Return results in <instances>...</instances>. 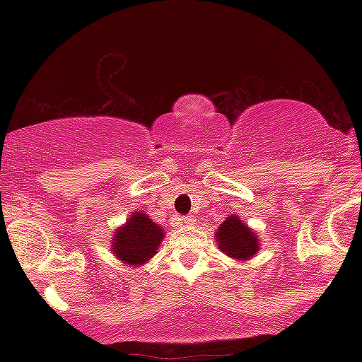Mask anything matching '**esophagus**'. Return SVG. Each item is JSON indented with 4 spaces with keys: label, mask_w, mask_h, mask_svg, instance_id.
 <instances>
[{
    "label": "esophagus",
    "mask_w": 362,
    "mask_h": 362,
    "mask_svg": "<svg viewBox=\"0 0 362 362\" xmlns=\"http://www.w3.org/2000/svg\"><path fill=\"white\" fill-rule=\"evenodd\" d=\"M180 221L187 224V226H192V224H195V219L192 218V216H184V218H180Z\"/></svg>",
    "instance_id": "34e87169"
}]
</instances>
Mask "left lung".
Segmentation results:
<instances>
[{
  "mask_svg": "<svg viewBox=\"0 0 362 362\" xmlns=\"http://www.w3.org/2000/svg\"><path fill=\"white\" fill-rule=\"evenodd\" d=\"M214 240L219 245V250L233 260L245 262L255 257L260 250L259 236L236 214L224 219L216 231Z\"/></svg>",
  "mask_w": 362,
  "mask_h": 362,
  "instance_id": "obj_1",
  "label": "left lung"
}]
</instances>
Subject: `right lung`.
Masks as SVG:
<instances>
[{"label": "right lung", "instance_id": "right-lung-1", "mask_svg": "<svg viewBox=\"0 0 362 362\" xmlns=\"http://www.w3.org/2000/svg\"><path fill=\"white\" fill-rule=\"evenodd\" d=\"M167 231L153 221L144 211L129 214L127 221L115 230L110 250L117 260L132 267H143L160 250Z\"/></svg>", "mask_w": 362, "mask_h": 362}]
</instances>
